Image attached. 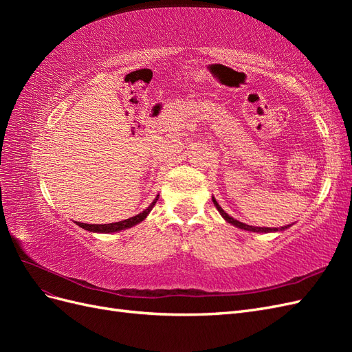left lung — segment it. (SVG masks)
<instances>
[{
  "label": "left lung",
  "instance_id": "1",
  "mask_svg": "<svg viewBox=\"0 0 352 352\" xmlns=\"http://www.w3.org/2000/svg\"><path fill=\"white\" fill-rule=\"evenodd\" d=\"M212 202H214V206H216V208L219 210V212L221 214V217L225 219L228 223H230V225H233V226H236V228H239V229H243V230H248V232H257V233H269V232H280V230H285V229H287L289 228L291 225H287V226H282L280 229L279 228H255V226H250V225H245V223H242V221H239V220H235L233 217H230L228 212L223 210L220 206H219V202L216 201V198L212 197Z\"/></svg>",
  "mask_w": 352,
  "mask_h": 352
}]
</instances>
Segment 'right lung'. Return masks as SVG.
I'll use <instances>...</instances> for the list:
<instances>
[{
  "instance_id": "obj_1",
  "label": "right lung",
  "mask_w": 352,
  "mask_h": 352,
  "mask_svg": "<svg viewBox=\"0 0 352 352\" xmlns=\"http://www.w3.org/2000/svg\"><path fill=\"white\" fill-rule=\"evenodd\" d=\"M158 197L160 195H157V198L142 212H140V214H136V216H133L131 219H126V220L117 221V223H109V225H88V223H79V221H76V225L80 226L85 230L98 232V233H111V232H120V230H124V229H129V228L138 225V223H141L142 220H145V217L150 214V211L155 206Z\"/></svg>"
}]
</instances>
